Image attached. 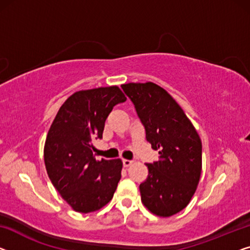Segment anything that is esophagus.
Returning <instances> with one entry per match:
<instances>
[{"label": "esophagus", "mask_w": 250, "mask_h": 250, "mask_svg": "<svg viewBox=\"0 0 250 250\" xmlns=\"http://www.w3.org/2000/svg\"><path fill=\"white\" fill-rule=\"evenodd\" d=\"M122 163H124V166L125 167H129L132 165V161H129V159H122Z\"/></svg>", "instance_id": "obj_1"}]
</instances>
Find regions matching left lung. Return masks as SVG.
<instances>
[{
  "mask_svg": "<svg viewBox=\"0 0 250 250\" xmlns=\"http://www.w3.org/2000/svg\"><path fill=\"white\" fill-rule=\"evenodd\" d=\"M145 126L146 139L159 159L147 164L139 186L141 202L158 217L178 213L189 203L202 170V143L177 102L157 84L121 85Z\"/></svg>",
  "mask_w": 250,
  "mask_h": 250,
  "instance_id": "left-lung-1",
  "label": "left lung"
}]
</instances>
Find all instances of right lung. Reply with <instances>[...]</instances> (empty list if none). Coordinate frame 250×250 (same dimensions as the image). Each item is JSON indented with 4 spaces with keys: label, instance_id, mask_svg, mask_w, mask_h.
I'll list each match as a JSON object with an SVG mask.
<instances>
[{
    "label": "right lung",
    "instance_id": "right-lung-1",
    "mask_svg": "<svg viewBox=\"0 0 250 250\" xmlns=\"http://www.w3.org/2000/svg\"><path fill=\"white\" fill-rule=\"evenodd\" d=\"M126 100L118 86L78 91L59 109L48 131L44 165L51 183L81 213L99 210L113 197L121 159L96 161L93 140L101 139L113 106Z\"/></svg>",
    "mask_w": 250,
    "mask_h": 250
}]
</instances>
